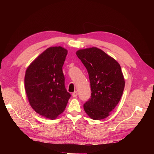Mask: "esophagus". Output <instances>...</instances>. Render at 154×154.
Segmentation results:
<instances>
[{"label": "esophagus", "mask_w": 154, "mask_h": 154, "mask_svg": "<svg viewBox=\"0 0 154 154\" xmlns=\"http://www.w3.org/2000/svg\"><path fill=\"white\" fill-rule=\"evenodd\" d=\"M72 95L73 97H76L78 96V92L77 91H74L72 94Z\"/></svg>", "instance_id": "esophagus-1"}]
</instances>
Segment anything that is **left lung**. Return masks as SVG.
Instances as JSON below:
<instances>
[{"mask_svg":"<svg viewBox=\"0 0 154 154\" xmlns=\"http://www.w3.org/2000/svg\"><path fill=\"white\" fill-rule=\"evenodd\" d=\"M76 54L87 70L92 91L83 109L92 119H105L118 104L123 92L125 82L120 65L96 47L80 49Z\"/></svg>","mask_w":154,"mask_h":154,"instance_id":"8db88e82","label":"left lung"}]
</instances>
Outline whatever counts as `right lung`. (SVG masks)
Masks as SVG:
<instances>
[{
  "mask_svg": "<svg viewBox=\"0 0 154 154\" xmlns=\"http://www.w3.org/2000/svg\"><path fill=\"white\" fill-rule=\"evenodd\" d=\"M67 50L50 47L27 68L24 85L29 103L36 113L54 119L65 110L71 94L65 87L62 67Z\"/></svg>",
  "mask_w": 154,
  "mask_h": 154,
  "instance_id": "add662e5",
  "label": "right lung"
}]
</instances>
